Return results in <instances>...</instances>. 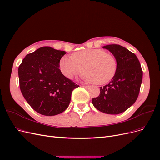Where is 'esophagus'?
<instances>
[{"label":"esophagus","instance_id":"obj_1","mask_svg":"<svg viewBox=\"0 0 160 160\" xmlns=\"http://www.w3.org/2000/svg\"><path fill=\"white\" fill-rule=\"evenodd\" d=\"M82 87H83V88H85V89H89L90 86H89V85H83Z\"/></svg>","mask_w":160,"mask_h":160}]
</instances>
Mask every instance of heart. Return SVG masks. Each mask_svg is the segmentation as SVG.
<instances>
[{
  "instance_id": "b5f03b06",
  "label": "heart",
  "mask_w": 160,
  "mask_h": 160,
  "mask_svg": "<svg viewBox=\"0 0 160 160\" xmlns=\"http://www.w3.org/2000/svg\"><path fill=\"white\" fill-rule=\"evenodd\" d=\"M84 72L85 79L89 83L102 85L114 76L117 69L115 58L99 49H86L75 52L72 56H63L59 61L62 74L68 79Z\"/></svg>"
}]
</instances>
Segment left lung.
Segmentation results:
<instances>
[{
    "label": "left lung",
    "instance_id": "obj_1",
    "mask_svg": "<svg viewBox=\"0 0 160 160\" xmlns=\"http://www.w3.org/2000/svg\"><path fill=\"white\" fill-rule=\"evenodd\" d=\"M103 48L114 55L117 69L109 83L100 87V94L92 99V103L103 113L119 114L137 100L143 71L136 55L126 48L119 45H109Z\"/></svg>",
    "mask_w": 160,
    "mask_h": 160
}]
</instances>
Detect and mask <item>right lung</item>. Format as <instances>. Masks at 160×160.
<instances>
[{"label":"right lung","mask_w":160,"mask_h":160,"mask_svg":"<svg viewBox=\"0 0 160 160\" xmlns=\"http://www.w3.org/2000/svg\"><path fill=\"white\" fill-rule=\"evenodd\" d=\"M63 51L42 47L24 58L18 67L19 86L31 107L43 115L61 113L68 108L74 89L79 85L62 74Z\"/></svg>","instance_id":"obj_1"}]
</instances>
